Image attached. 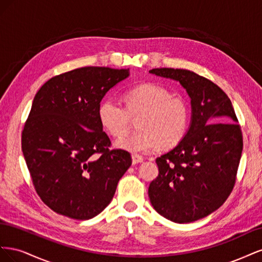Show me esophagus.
<instances>
[{
	"mask_svg": "<svg viewBox=\"0 0 262 262\" xmlns=\"http://www.w3.org/2000/svg\"><path fill=\"white\" fill-rule=\"evenodd\" d=\"M142 162H143V157L138 155V154H133V155H132V164H133V165L142 163Z\"/></svg>",
	"mask_w": 262,
	"mask_h": 262,
	"instance_id": "obj_1",
	"label": "esophagus"
}]
</instances>
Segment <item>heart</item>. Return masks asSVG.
<instances>
[{
    "instance_id": "b5f03b06",
    "label": "heart",
    "mask_w": 262,
    "mask_h": 262,
    "mask_svg": "<svg viewBox=\"0 0 262 262\" xmlns=\"http://www.w3.org/2000/svg\"><path fill=\"white\" fill-rule=\"evenodd\" d=\"M126 108L113 98L101 102L98 109L102 126L114 137L128 132L131 117L141 116L139 132L116 142V146L131 153H147L160 145L170 148L184 139L190 119L187 101L171 96L165 87L146 83L133 87L124 95Z\"/></svg>"
}]
</instances>
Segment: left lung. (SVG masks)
Masks as SVG:
<instances>
[{
  "label": "left lung",
  "mask_w": 262,
  "mask_h": 262,
  "mask_svg": "<svg viewBox=\"0 0 262 262\" xmlns=\"http://www.w3.org/2000/svg\"><path fill=\"white\" fill-rule=\"evenodd\" d=\"M186 90L191 120L184 139L156 158L158 176L148 196L162 216L175 223L210 215L223 204L235 185L243 136L231 99L208 78L181 69H153Z\"/></svg>",
  "instance_id": "left-lung-1"
}]
</instances>
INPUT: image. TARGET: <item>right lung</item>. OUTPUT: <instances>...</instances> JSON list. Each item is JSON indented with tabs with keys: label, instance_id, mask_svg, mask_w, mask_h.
<instances>
[{
	"label": "right lung",
	"instance_id": "obj_1",
	"mask_svg": "<svg viewBox=\"0 0 262 262\" xmlns=\"http://www.w3.org/2000/svg\"><path fill=\"white\" fill-rule=\"evenodd\" d=\"M128 70L85 67L54 76L38 91L21 136L37 193L61 215L90 220L113 200L132 164L124 149H109L98 109Z\"/></svg>",
	"mask_w": 262,
	"mask_h": 262
}]
</instances>
